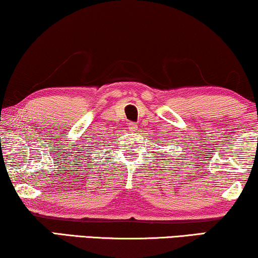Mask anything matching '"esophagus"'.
I'll return each instance as SVG.
<instances>
[{
  "label": "esophagus",
  "instance_id": "1",
  "mask_svg": "<svg viewBox=\"0 0 258 258\" xmlns=\"http://www.w3.org/2000/svg\"><path fill=\"white\" fill-rule=\"evenodd\" d=\"M128 128H129L130 132H136L137 128H139V125H137L135 122H129V124H128Z\"/></svg>",
  "mask_w": 258,
  "mask_h": 258
}]
</instances>
